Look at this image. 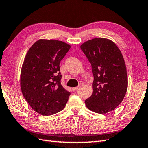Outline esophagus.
I'll list each match as a JSON object with an SVG mask.
<instances>
[{"label":"esophagus","mask_w":148,"mask_h":148,"mask_svg":"<svg viewBox=\"0 0 148 148\" xmlns=\"http://www.w3.org/2000/svg\"><path fill=\"white\" fill-rule=\"evenodd\" d=\"M79 88V86H77V87H74V88H72V90H73V91H74V92H75V91H76L78 88Z\"/></svg>","instance_id":"1"}]
</instances>
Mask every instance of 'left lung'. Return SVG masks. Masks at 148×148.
Instances as JSON below:
<instances>
[{
  "mask_svg": "<svg viewBox=\"0 0 148 148\" xmlns=\"http://www.w3.org/2000/svg\"><path fill=\"white\" fill-rule=\"evenodd\" d=\"M80 48L92 65L93 93L85 100L88 109L99 114L113 111L123 100L128 88L126 65L116 44L106 38H95Z\"/></svg>",
  "mask_w": 148,
  "mask_h": 148,
  "instance_id": "8db88e82",
  "label": "left lung"
}]
</instances>
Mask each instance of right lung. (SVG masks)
I'll list each match as a JSON object with an SVG mask.
<instances>
[{"label": "right lung", "mask_w": 148, "mask_h": 148, "mask_svg": "<svg viewBox=\"0 0 148 148\" xmlns=\"http://www.w3.org/2000/svg\"><path fill=\"white\" fill-rule=\"evenodd\" d=\"M71 46L61 40L39 39L28 51L21 67L20 86L28 103L43 116L64 109L71 93L60 83V62Z\"/></svg>", "instance_id": "right-lung-1"}]
</instances>
